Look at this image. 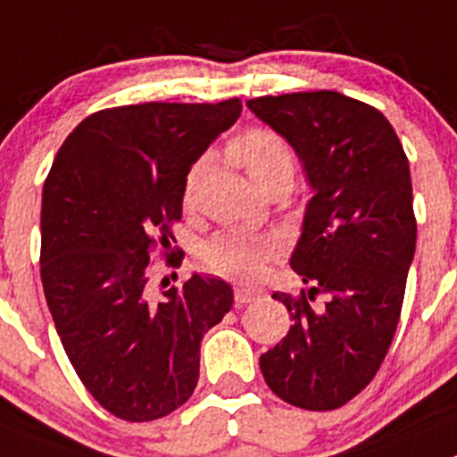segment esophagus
Listing matches in <instances>:
<instances>
[{"mask_svg":"<svg viewBox=\"0 0 457 457\" xmlns=\"http://www.w3.org/2000/svg\"><path fill=\"white\" fill-rule=\"evenodd\" d=\"M264 296H267V291L260 289V287H251V285H237L236 287V303H237V305L260 301V298H264Z\"/></svg>","mask_w":457,"mask_h":457,"instance_id":"1","label":"esophagus"}]
</instances>
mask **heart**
<instances>
[{
  "label": "heart",
  "mask_w": 457,
  "mask_h": 457,
  "mask_svg": "<svg viewBox=\"0 0 457 457\" xmlns=\"http://www.w3.org/2000/svg\"><path fill=\"white\" fill-rule=\"evenodd\" d=\"M228 154L237 166L246 170L260 190L291 181L296 175V163L285 137L269 128H251L240 132L228 143ZM206 170V161H197L184 181V204L190 206L195 199L199 177ZM280 245L273 237H255L245 233H220L202 246V262L212 273L236 280H251L264 271L267 262L276 258Z\"/></svg>",
  "instance_id": "1"
}]
</instances>
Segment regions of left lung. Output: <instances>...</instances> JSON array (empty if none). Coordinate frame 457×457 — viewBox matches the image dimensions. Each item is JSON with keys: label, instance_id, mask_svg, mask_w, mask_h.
<instances>
[{"label": "left lung", "instance_id": "obj_1", "mask_svg": "<svg viewBox=\"0 0 457 457\" xmlns=\"http://www.w3.org/2000/svg\"><path fill=\"white\" fill-rule=\"evenodd\" d=\"M246 105L298 152L316 193L291 255L310 289L273 294L294 325L260 370L282 402L334 411L375 379L402 314L417 240L406 152L379 110L338 91Z\"/></svg>", "mask_w": 457, "mask_h": 457}]
</instances>
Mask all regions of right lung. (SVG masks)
<instances>
[{
  "instance_id": "right-lung-1",
  "label": "right lung",
  "mask_w": 457,
  "mask_h": 457,
  "mask_svg": "<svg viewBox=\"0 0 457 457\" xmlns=\"http://www.w3.org/2000/svg\"><path fill=\"white\" fill-rule=\"evenodd\" d=\"M240 112V98L101 110L64 138L46 175V305L82 386L119 420H159L188 402L204 334L233 307L220 278H163L156 291L150 267L154 251L181 264L170 240L186 175Z\"/></svg>"
}]
</instances>
